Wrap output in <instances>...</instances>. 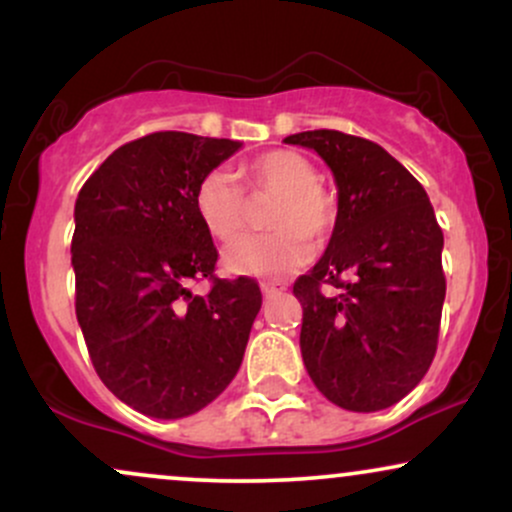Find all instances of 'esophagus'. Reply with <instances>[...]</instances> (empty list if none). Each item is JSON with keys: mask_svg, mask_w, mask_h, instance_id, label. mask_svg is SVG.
<instances>
[{"mask_svg": "<svg viewBox=\"0 0 512 512\" xmlns=\"http://www.w3.org/2000/svg\"><path fill=\"white\" fill-rule=\"evenodd\" d=\"M262 293L267 298H274V296H281V293L286 291V286L281 284V281H262Z\"/></svg>", "mask_w": 512, "mask_h": 512, "instance_id": "34e87169", "label": "esophagus"}]
</instances>
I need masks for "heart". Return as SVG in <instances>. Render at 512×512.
<instances>
[{"label":"heart","mask_w":512,"mask_h":512,"mask_svg":"<svg viewBox=\"0 0 512 512\" xmlns=\"http://www.w3.org/2000/svg\"><path fill=\"white\" fill-rule=\"evenodd\" d=\"M236 178L252 194H272L265 215L270 228L260 237L233 241L223 252V264L233 274L279 276L301 267L310 240L330 236L339 216L337 197L317 182V170L293 149H272L240 163ZM195 209L211 238L228 243L242 230L244 198L238 182L223 170H211L199 180Z\"/></svg>","instance_id":"obj_1"}]
</instances>
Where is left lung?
<instances>
[{
	"mask_svg": "<svg viewBox=\"0 0 512 512\" xmlns=\"http://www.w3.org/2000/svg\"><path fill=\"white\" fill-rule=\"evenodd\" d=\"M284 142L315 149L339 187L330 245L293 284L303 305V363L337 407L387 409L421 383L436 356L443 231L421 182L383 146L337 129Z\"/></svg>",
	"mask_w": 512,
	"mask_h": 512,
	"instance_id": "8db88e82",
	"label": "left lung"
}]
</instances>
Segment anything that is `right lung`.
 Here are the masks:
<instances>
[{
    "mask_svg": "<svg viewBox=\"0 0 512 512\" xmlns=\"http://www.w3.org/2000/svg\"><path fill=\"white\" fill-rule=\"evenodd\" d=\"M238 142L154 132L113 151L74 207L76 320L105 387L132 409L180 419L236 378L262 305L248 276H216L195 209L199 180ZM207 278L195 297L189 284Z\"/></svg>",
    "mask_w": 512,
    "mask_h": 512,
    "instance_id": "obj_1",
    "label": "right lung"
}]
</instances>
